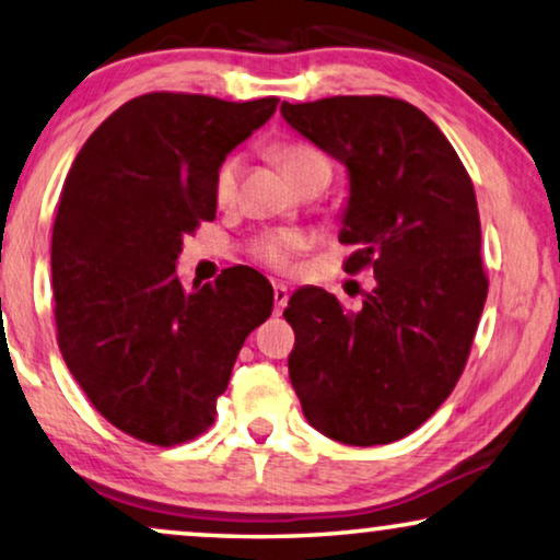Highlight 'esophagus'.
<instances>
[{"mask_svg": "<svg viewBox=\"0 0 560 560\" xmlns=\"http://www.w3.org/2000/svg\"><path fill=\"white\" fill-rule=\"evenodd\" d=\"M272 298H275V311H282V307L288 305V298H290V293H288V285H282V282H275L272 285Z\"/></svg>", "mask_w": 560, "mask_h": 560, "instance_id": "1", "label": "esophagus"}]
</instances>
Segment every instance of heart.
Returning a JSON list of instances; mask_svg holds the SVG:
<instances>
[{
	"label": "heart",
	"mask_w": 560,
	"mask_h": 560,
	"mask_svg": "<svg viewBox=\"0 0 560 560\" xmlns=\"http://www.w3.org/2000/svg\"><path fill=\"white\" fill-rule=\"evenodd\" d=\"M270 153L280 164L282 172H285L288 179L295 186H300L307 176L318 172L328 174L330 179V161L318 145L307 141H282V143H275ZM240 168H242L240 153H230V156H224L220 161V166H217L214 179H212V194L220 207H230L234 197H237ZM307 245H311V240H307L303 232L270 230V232L257 234L253 240V247H249V253H253L257 262L270 267V270L285 272L290 270V265H293L295 257L303 253V249H307Z\"/></svg>",
	"instance_id": "heart-1"
}]
</instances>
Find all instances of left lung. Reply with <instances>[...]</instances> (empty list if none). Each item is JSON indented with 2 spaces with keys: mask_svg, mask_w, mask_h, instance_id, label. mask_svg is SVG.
Listing matches in <instances>:
<instances>
[{
  "mask_svg": "<svg viewBox=\"0 0 560 560\" xmlns=\"http://www.w3.org/2000/svg\"><path fill=\"white\" fill-rule=\"evenodd\" d=\"M280 113L348 166L343 270L376 278L359 313L320 288L290 298V381L320 434L353 447L396 442L457 386L488 298L472 179L407 101L334 95Z\"/></svg>",
  "mask_w": 560,
  "mask_h": 560,
  "instance_id": "8db88e82",
  "label": "left lung"
}]
</instances>
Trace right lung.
<instances>
[{
  "label": "right lung",
  "mask_w": 560,
  "mask_h": 560,
  "mask_svg": "<svg viewBox=\"0 0 560 560\" xmlns=\"http://www.w3.org/2000/svg\"><path fill=\"white\" fill-rule=\"evenodd\" d=\"M275 108V95H139L95 128L62 184L60 353L93 407L145 444L174 447L214 424L242 343L272 313V285L253 267L186 293L176 257L184 234L214 220L220 161Z\"/></svg>",
  "instance_id": "obj_1"
}]
</instances>
